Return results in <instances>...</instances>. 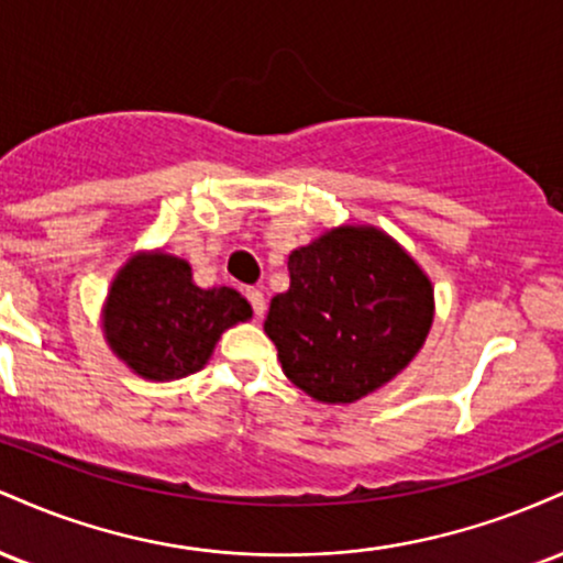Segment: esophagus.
<instances>
[{
  "label": "esophagus",
  "instance_id": "34e87169",
  "mask_svg": "<svg viewBox=\"0 0 563 563\" xmlns=\"http://www.w3.org/2000/svg\"><path fill=\"white\" fill-rule=\"evenodd\" d=\"M245 296H249L251 307H254V314L256 318H264V309H267V303H264V294L260 288H245Z\"/></svg>",
  "mask_w": 563,
  "mask_h": 563
}]
</instances>
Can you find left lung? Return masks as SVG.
<instances>
[{
	"label": "left lung",
	"mask_w": 563,
	"mask_h": 563,
	"mask_svg": "<svg viewBox=\"0 0 563 563\" xmlns=\"http://www.w3.org/2000/svg\"><path fill=\"white\" fill-rule=\"evenodd\" d=\"M290 286L264 333L290 384L328 405L380 389L421 352L434 322L429 275L378 228L328 230L290 251Z\"/></svg>",
	"instance_id": "left-lung-1"
}]
</instances>
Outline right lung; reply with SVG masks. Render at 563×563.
I'll list each match as a JSON object with an SVG mask.
<instances>
[{
  "instance_id": "add662e5",
  "label": "right lung",
  "mask_w": 563,
  "mask_h": 563,
  "mask_svg": "<svg viewBox=\"0 0 563 563\" xmlns=\"http://www.w3.org/2000/svg\"><path fill=\"white\" fill-rule=\"evenodd\" d=\"M251 320L235 288H198L172 254L132 256L108 290L102 333L119 360L147 380H174L209 363L219 335Z\"/></svg>"
}]
</instances>
